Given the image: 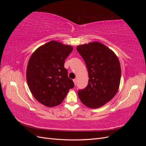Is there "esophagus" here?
<instances>
[{
    "label": "esophagus",
    "mask_w": 146,
    "mask_h": 146,
    "mask_svg": "<svg viewBox=\"0 0 146 146\" xmlns=\"http://www.w3.org/2000/svg\"><path fill=\"white\" fill-rule=\"evenodd\" d=\"M73 81H74V85H77V79H76V78L74 79Z\"/></svg>",
    "instance_id": "34e87169"
}]
</instances>
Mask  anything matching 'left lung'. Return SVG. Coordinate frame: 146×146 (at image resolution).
Masks as SVG:
<instances>
[{
  "mask_svg": "<svg viewBox=\"0 0 146 146\" xmlns=\"http://www.w3.org/2000/svg\"><path fill=\"white\" fill-rule=\"evenodd\" d=\"M76 49L85 61L90 78L87 86L78 91V98L89 108L102 107L119 90L121 69L117 56L97 41L78 46Z\"/></svg>",
  "mask_w": 146,
  "mask_h": 146,
  "instance_id": "left-lung-1",
  "label": "left lung"
}]
</instances>
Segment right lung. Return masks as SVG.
Instances as JSON below:
<instances>
[{"label":"right lung","instance_id":"add662e5","mask_svg":"<svg viewBox=\"0 0 146 146\" xmlns=\"http://www.w3.org/2000/svg\"><path fill=\"white\" fill-rule=\"evenodd\" d=\"M72 50L71 46L51 41L39 47L30 56L26 72L28 86L34 98L46 107L62 103L74 87L64 67Z\"/></svg>","mask_w":146,"mask_h":146}]
</instances>
